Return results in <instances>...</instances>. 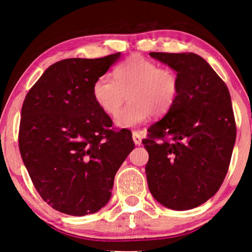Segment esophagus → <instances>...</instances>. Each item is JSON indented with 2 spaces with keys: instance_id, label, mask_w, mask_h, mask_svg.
Masks as SVG:
<instances>
[{
  "instance_id": "esophagus-1",
  "label": "esophagus",
  "mask_w": 252,
  "mask_h": 252,
  "mask_svg": "<svg viewBox=\"0 0 252 252\" xmlns=\"http://www.w3.org/2000/svg\"><path fill=\"white\" fill-rule=\"evenodd\" d=\"M133 135V141L136 146H140L141 142H142V136H141V133L137 132V130H133L132 132Z\"/></svg>"
}]
</instances>
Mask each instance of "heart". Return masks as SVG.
<instances>
[{"label":"heart","mask_w":252,"mask_h":252,"mask_svg":"<svg viewBox=\"0 0 252 252\" xmlns=\"http://www.w3.org/2000/svg\"><path fill=\"white\" fill-rule=\"evenodd\" d=\"M93 98L109 116L118 112L127 97L129 103L119 111L116 124L132 128L146 122L150 115L161 117L170 111L180 94V78L168 67L133 54L113 71V79L103 74L95 79Z\"/></svg>","instance_id":"heart-1"}]
</instances>
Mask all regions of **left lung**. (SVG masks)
I'll list each match as a JSON object with an SVG mask.
<instances>
[{
	"label": "left lung",
	"mask_w": 252,
	"mask_h": 252,
	"mask_svg": "<svg viewBox=\"0 0 252 252\" xmlns=\"http://www.w3.org/2000/svg\"><path fill=\"white\" fill-rule=\"evenodd\" d=\"M180 78V94L148 128V187L161 205L189 210L211 198L228 171L236 124L229 91L198 55L150 53Z\"/></svg>",
	"instance_id": "1"
}]
</instances>
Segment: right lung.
Segmentation results:
<instances>
[{"mask_svg":"<svg viewBox=\"0 0 252 252\" xmlns=\"http://www.w3.org/2000/svg\"><path fill=\"white\" fill-rule=\"evenodd\" d=\"M119 57L57 62L24 99L20 155L36 191L62 213L86 216L102 209L117 171L134 149L132 132L111 128V118L92 94L95 79Z\"/></svg>","mask_w":252,"mask_h":252,"instance_id":"right-lung-1","label":"right lung"}]
</instances>
